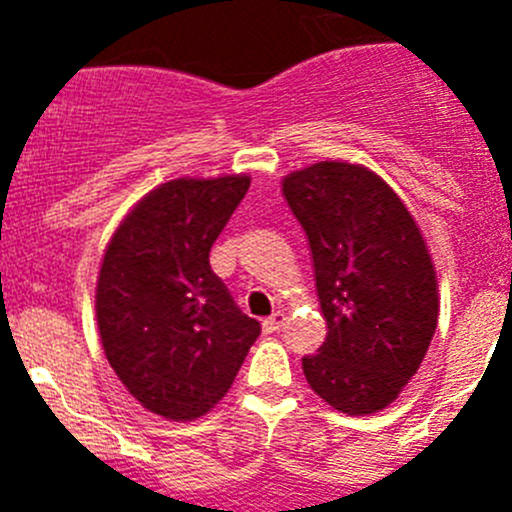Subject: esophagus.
I'll return each mask as SVG.
<instances>
[{"label": "esophagus", "mask_w": 512, "mask_h": 512, "mask_svg": "<svg viewBox=\"0 0 512 512\" xmlns=\"http://www.w3.org/2000/svg\"><path fill=\"white\" fill-rule=\"evenodd\" d=\"M285 322H287V314L275 312V314H270L265 322H262V327H265V332H280V329L285 327Z\"/></svg>", "instance_id": "obj_1"}]
</instances>
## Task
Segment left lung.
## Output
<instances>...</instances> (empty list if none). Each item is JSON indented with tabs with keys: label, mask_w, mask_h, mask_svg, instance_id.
Listing matches in <instances>:
<instances>
[{
	"label": "left lung",
	"mask_w": 512,
	"mask_h": 512,
	"mask_svg": "<svg viewBox=\"0 0 512 512\" xmlns=\"http://www.w3.org/2000/svg\"><path fill=\"white\" fill-rule=\"evenodd\" d=\"M312 250L327 339L302 369L349 416L386 409L421 366L438 324L428 247L399 195L369 168L322 160L282 180Z\"/></svg>",
	"instance_id": "left-lung-1"
}]
</instances>
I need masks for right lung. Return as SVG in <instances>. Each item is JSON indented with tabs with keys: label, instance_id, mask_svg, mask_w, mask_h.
Wrapping results in <instances>:
<instances>
[{
	"label": "right lung",
	"instance_id": "right-lung-1",
	"mask_svg": "<svg viewBox=\"0 0 512 512\" xmlns=\"http://www.w3.org/2000/svg\"><path fill=\"white\" fill-rule=\"evenodd\" d=\"M247 188V175L168 180L138 200L103 255V352L133 399L170 421L208 414L260 337L210 270V247Z\"/></svg>",
	"mask_w": 512,
	"mask_h": 512
}]
</instances>
